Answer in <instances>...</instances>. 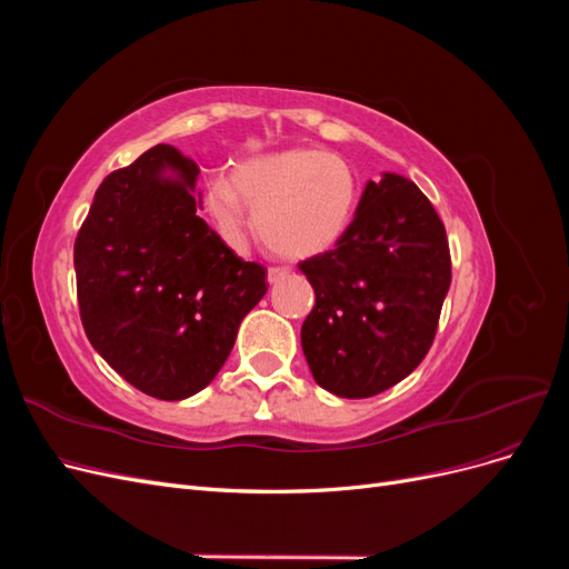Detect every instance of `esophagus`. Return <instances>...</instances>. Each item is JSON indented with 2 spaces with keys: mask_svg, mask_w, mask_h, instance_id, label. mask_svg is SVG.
<instances>
[{
  "mask_svg": "<svg viewBox=\"0 0 569 569\" xmlns=\"http://www.w3.org/2000/svg\"><path fill=\"white\" fill-rule=\"evenodd\" d=\"M287 272H289L287 268H274V266H272V268H268V282H270V284L280 282Z\"/></svg>",
  "mask_w": 569,
  "mask_h": 569,
  "instance_id": "1",
  "label": "esophagus"
}]
</instances>
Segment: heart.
I'll list each match as a JSON object with an SVG mask.
<instances>
[{"instance_id": "heart-1", "label": "heart", "mask_w": 569, "mask_h": 569, "mask_svg": "<svg viewBox=\"0 0 569 569\" xmlns=\"http://www.w3.org/2000/svg\"><path fill=\"white\" fill-rule=\"evenodd\" d=\"M353 168L320 149H287L239 163L230 180L213 178L209 209L220 234L242 247L247 209L263 244L282 258H308L330 249L356 211Z\"/></svg>"}]
</instances>
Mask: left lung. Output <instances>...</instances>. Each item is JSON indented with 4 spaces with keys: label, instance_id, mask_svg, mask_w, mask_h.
<instances>
[{
    "label": "left lung",
    "instance_id": "left-lung-1",
    "mask_svg": "<svg viewBox=\"0 0 569 569\" xmlns=\"http://www.w3.org/2000/svg\"><path fill=\"white\" fill-rule=\"evenodd\" d=\"M299 268L316 291L301 347L322 389L368 399L422 363L451 287V251L416 182L393 173L368 182L335 249Z\"/></svg>",
    "mask_w": 569,
    "mask_h": 569
}]
</instances>
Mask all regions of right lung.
Wrapping results in <instances>:
<instances>
[{
  "instance_id": "add662e5",
  "label": "right lung",
  "mask_w": 569,
  "mask_h": 569,
  "mask_svg": "<svg viewBox=\"0 0 569 569\" xmlns=\"http://www.w3.org/2000/svg\"><path fill=\"white\" fill-rule=\"evenodd\" d=\"M197 176L176 147H151L99 184L73 247L84 335L126 382L161 401L211 385L268 291L266 268L199 218Z\"/></svg>"
}]
</instances>
